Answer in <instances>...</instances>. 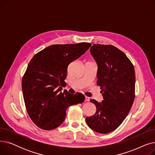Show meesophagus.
<instances>
[{
    "label": "esophagus",
    "instance_id": "34e87169",
    "mask_svg": "<svg viewBox=\"0 0 155 155\" xmlns=\"http://www.w3.org/2000/svg\"><path fill=\"white\" fill-rule=\"evenodd\" d=\"M89 101H90V97H88L87 96H85V101L88 102Z\"/></svg>",
    "mask_w": 155,
    "mask_h": 155
}]
</instances>
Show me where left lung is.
<instances>
[{
    "label": "left lung",
    "instance_id": "8db88e82",
    "mask_svg": "<svg viewBox=\"0 0 155 155\" xmlns=\"http://www.w3.org/2000/svg\"><path fill=\"white\" fill-rule=\"evenodd\" d=\"M91 53L98 70L97 84L104 100L91 102L96 106L94 116L85 119L94 131L106 134L116 129L131 109L135 97V71L124 52L110 45L94 44Z\"/></svg>",
    "mask_w": 155,
    "mask_h": 155
}]
</instances>
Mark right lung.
<instances>
[{
  "instance_id": "right-lung-1",
  "label": "right lung",
  "mask_w": 155,
  "mask_h": 155,
  "mask_svg": "<svg viewBox=\"0 0 155 155\" xmlns=\"http://www.w3.org/2000/svg\"><path fill=\"white\" fill-rule=\"evenodd\" d=\"M89 43L53 45L36 53L31 60L22 80L24 103L32 122L44 130L60 126L66 110L82 104L85 96L61 92L70 63L84 54Z\"/></svg>"
}]
</instances>
